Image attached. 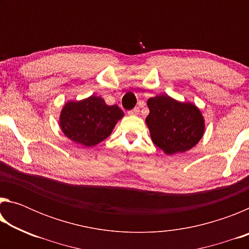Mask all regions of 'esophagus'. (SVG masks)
Returning <instances> with one entry per match:
<instances>
[{
	"label": "esophagus",
	"instance_id": "34e87169",
	"mask_svg": "<svg viewBox=\"0 0 249 249\" xmlns=\"http://www.w3.org/2000/svg\"><path fill=\"white\" fill-rule=\"evenodd\" d=\"M138 113H140V107H134L133 109H130V111H128V114L129 115H137Z\"/></svg>",
	"mask_w": 249,
	"mask_h": 249
}]
</instances>
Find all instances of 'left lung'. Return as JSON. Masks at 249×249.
<instances>
[{"instance_id": "left-lung-1", "label": "left lung", "mask_w": 249, "mask_h": 249, "mask_svg": "<svg viewBox=\"0 0 249 249\" xmlns=\"http://www.w3.org/2000/svg\"><path fill=\"white\" fill-rule=\"evenodd\" d=\"M146 117L154 144L168 155L183 153L196 146L204 133L200 109L191 103H181L167 94L147 101Z\"/></svg>"}]
</instances>
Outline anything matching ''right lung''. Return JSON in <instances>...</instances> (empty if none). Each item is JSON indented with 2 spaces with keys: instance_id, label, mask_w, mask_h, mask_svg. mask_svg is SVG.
<instances>
[{
  "instance_id": "obj_1",
  "label": "right lung",
  "mask_w": 249,
  "mask_h": 249,
  "mask_svg": "<svg viewBox=\"0 0 249 249\" xmlns=\"http://www.w3.org/2000/svg\"><path fill=\"white\" fill-rule=\"evenodd\" d=\"M123 116L117 105L109 107L100 96L91 95L65 105L60 114V127L71 141L91 147L107 138Z\"/></svg>"
}]
</instances>
